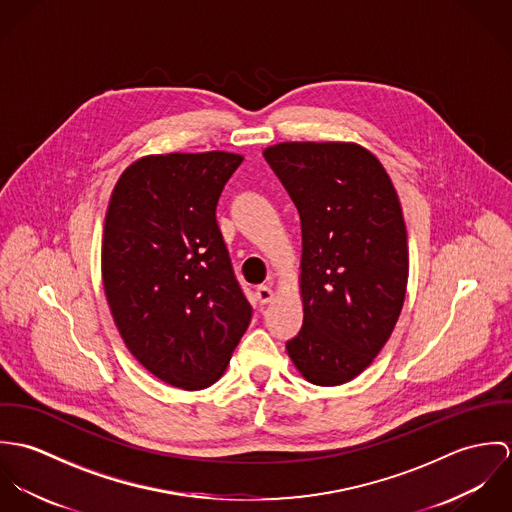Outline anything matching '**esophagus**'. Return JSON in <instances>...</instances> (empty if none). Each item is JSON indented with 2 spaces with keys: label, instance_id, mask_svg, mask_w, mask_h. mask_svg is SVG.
Instances as JSON below:
<instances>
[{
  "label": "esophagus",
  "instance_id": "1",
  "mask_svg": "<svg viewBox=\"0 0 512 512\" xmlns=\"http://www.w3.org/2000/svg\"><path fill=\"white\" fill-rule=\"evenodd\" d=\"M256 297H258V301H260L262 305H266V303H270V301L274 299V290H272L270 286H258Z\"/></svg>",
  "mask_w": 512,
  "mask_h": 512
}]
</instances>
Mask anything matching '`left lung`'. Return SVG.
<instances>
[{
	"instance_id": "1",
	"label": "left lung",
	"mask_w": 512,
	"mask_h": 512,
	"mask_svg": "<svg viewBox=\"0 0 512 512\" xmlns=\"http://www.w3.org/2000/svg\"><path fill=\"white\" fill-rule=\"evenodd\" d=\"M264 157L301 219L303 325L286 343L313 384L359 376L388 341L408 284V234L396 189L357 144L286 142Z\"/></svg>"
}]
</instances>
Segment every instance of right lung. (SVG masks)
Listing matches in <instances>:
<instances>
[{
	"label": "right lung",
	"instance_id": "1",
	"mask_svg": "<svg viewBox=\"0 0 512 512\" xmlns=\"http://www.w3.org/2000/svg\"><path fill=\"white\" fill-rule=\"evenodd\" d=\"M242 155H147L118 179L102 238V282L130 353L185 390L217 382L250 325L217 222Z\"/></svg>",
	"mask_w": 512,
	"mask_h": 512
}]
</instances>
